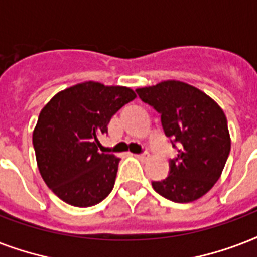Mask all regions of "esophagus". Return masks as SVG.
<instances>
[{
  "mask_svg": "<svg viewBox=\"0 0 257 257\" xmlns=\"http://www.w3.org/2000/svg\"><path fill=\"white\" fill-rule=\"evenodd\" d=\"M135 157L141 161H147L150 158V154L149 153H142V154H135Z\"/></svg>",
  "mask_w": 257,
  "mask_h": 257,
  "instance_id": "obj_1",
  "label": "esophagus"
}]
</instances>
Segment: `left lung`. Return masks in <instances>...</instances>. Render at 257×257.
Returning <instances> with one entry per match:
<instances>
[{
    "instance_id": "8db88e82",
    "label": "left lung",
    "mask_w": 257,
    "mask_h": 257,
    "mask_svg": "<svg viewBox=\"0 0 257 257\" xmlns=\"http://www.w3.org/2000/svg\"><path fill=\"white\" fill-rule=\"evenodd\" d=\"M145 103L161 114L165 134L180 142L177 158L164 181L153 189L165 198L185 204L209 192L221 176L230 151L226 116L217 103L184 81L165 80L137 89Z\"/></svg>"
}]
</instances>
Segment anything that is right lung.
Masks as SVG:
<instances>
[{
	"instance_id": "right-lung-1",
	"label": "right lung",
	"mask_w": 257,
	"mask_h": 257,
	"mask_svg": "<svg viewBox=\"0 0 257 257\" xmlns=\"http://www.w3.org/2000/svg\"><path fill=\"white\" fill-rule=\"evenodd\" d=\"M135 97L128 87L85 81L57 92L44 106L33 147L44 182L60 200L88 208L110 194L120 160L99 153L97 137Z\"/></svg>"
}]
</instances>
